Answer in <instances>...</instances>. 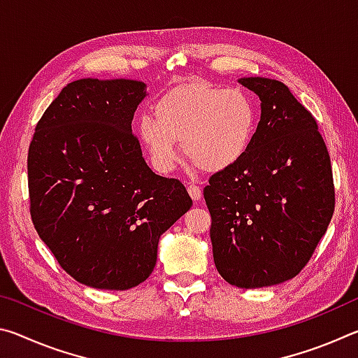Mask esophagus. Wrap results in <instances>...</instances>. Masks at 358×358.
<instances>
[{
    "label": "esophagus",
    "instance_id": "34e87169",
    "mask_svg": "<svg viewBox=\"0 0 358 358\" xmlns=\"http://www.w3.org/2000/svg\"><path fill=\"white\" fill-rule=\"evenodd\" d=\"M187 192H189V196L194 202H199L202 199V189L201 186L197 185H187Z\"/></svg>",
    "mask_w": 358,
    "mask_h": 358
}]
</instances>
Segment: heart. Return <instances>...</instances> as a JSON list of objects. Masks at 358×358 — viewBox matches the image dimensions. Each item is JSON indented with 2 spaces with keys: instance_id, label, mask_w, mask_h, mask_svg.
Masks as SVG:
<instances>
[{
  "instance_id": "obj_1",
  "label": "heart",
  "mask_w": 358,
  "mask_h": 358,
  "mask_svg": "<svg viewBox=\"0 0 358 358\" xmlns=\"http://www.w3.org/2000/svg\"><path fill=\"white\" fill-rule=\"evenodd\" d=\"M256 124V107L243 90L194 80L161 96L155 104V118H138L137 134L159 173L172 172L177 166V142L201 171L221 172L246 155Z\"/></svg>"
}]
</instances>
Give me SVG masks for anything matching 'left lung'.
Here are the masks:
<instances>
[{
    "label": "left lung",
    "mask_w": 358,
    "mask_h": 358,
    "mask_svg": "<svg viewBox=\"0 0 358 358\" xmlns=\"http://www.w3.org/2000/svg\"><path fill=\"white\" fill-rule=\"evenodd\" d=\"M260 99V121L237 164L211 175L203 197L220 275L245 289L305 268L335 211L330 155L311 112L280 80L240 78Z\"/></svg>",
    "instance_id": "1"
}]
</instances>
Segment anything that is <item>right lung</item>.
<instances>
[{
	"label": "right lung",
	"mask_w": 358,
	"mask_h": 358,
	"mask_svg": "<svg viewBox=\"0 0 358 358\" xmlns=\"http://www.w3.org/2000/svg\"><path fill=\"white\" fill-rule=\"evenodd\" d=\"M145 83L80 78L36 124L28 150L29 213L66 273L85 286L136 287L159 237L191 208L177 178L156 175L132 134Z\"/></svg>",
	"instance_id": "1"
}]
</instances>
